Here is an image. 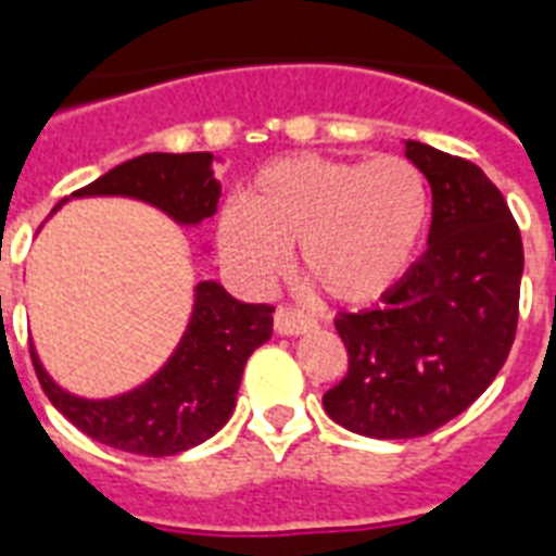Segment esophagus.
<instances>
[{
    "mask_svg": "<svg viewBox=\"0 0 556 556\" xmlns=\"http://www.w3.org/2000/svg\"><path fill=\"white\" fill-rule=\"evenodd\" d=\"M314 326L317 323L312 317H305V314L294 312V308H277V314H274V329H277V334H305Z\"/></svg>",
    "mask_w": 556,
    "mask_h": 556,
    "instance_id": "esophagus-1",
    "label": "esophagus"
}]
</instances>
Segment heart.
Wrapping results in <instances>:
<instances>
[{
    "label": "heart",
    "mask_w": 556,
    "mask_h": 556,
    "mask_svg": "<svg viewBox=\"0 0 556 556\" xmlns=\"http://www.w3.org/2000/svg\"><path fill=\"white\" fill-rule=\"evenodd\" d=\"M427 225V187L406 159L294 155L262 167L218 222L222 251L268 279L296 248V274L340 305L375 303L404 277Z\"/></svg>",
    "instance_id": "b5f03b06"
}]
</instances>
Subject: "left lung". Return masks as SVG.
I'll return each instance as SVG.
<instances>
[{"label": "left lung", "mask_w": 556, "mask_h": 556, "mask_svg": "<svg viewBox=\"0 0 556 556\" xmlns=\"http://www.w3.org/2000/svg\"><path fill=\"white\" fill-rule=\"evenodd\" d=\"M432 190L427 251L366 312L334 320L349 371L323 395L331 421L369 439H418L465 413L514 346L522 236L491 178L406 141Z\"/></svg>", "instance_id": "8db88e82"}]
</instances>
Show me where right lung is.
<instances>
[{
  "label": "right lung",
  "mask_w": 556,
  "mask_h": 556,
  "mask_svg": "<svg viewBox=\"0 0 556 556\" xmlns=\"http://www.w3.org/2000/svg\"><path fill=\"white\" fill-rule=\"evenodd\" d=\"M72 195H126L155 204L178 225H199L216 213L222 185L210 152H147ZM270 326L274 305L239 303L218 282H199L178 349L132 392L106 401L77 397L48 378L34 349L30 361L48 401L89 439L135 456H176L225 427L244 364L270 338Z\"/></svg>",
  "instance_id": "1"
}]
</instances>
